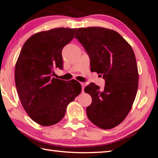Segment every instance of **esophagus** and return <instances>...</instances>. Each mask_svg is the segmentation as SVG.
Segmentation results:
<instances>
[{"label":"esophagus","instance_id":"obj_1","mask_svg":"<svg viewBox=\"0 0 158 158\" xmlns=\"http://www.w3.org/2000/svg\"><path fill=\"white\" fill-rule=\"evenodd\" d=\"M81 83V85L82 86V92H83V90H84V88H85V83H83V82H80Z\"/></svg>","mask_w":158,"mask_h":158}]
</instances>
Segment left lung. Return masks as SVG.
Masks as SVG:
<instances>
[{
    "label": "left lung",
    "mask_w": 158,
    "mask_h": 158,
    "mask_svg": "<svg viewBox=\"0 0 158 158\" xmlns=\"http://www.w3.org/2000/svg\"><path fill=\"white\" fill-rule=\"evenodd\" d=\"M75 38L88 54L91 70L106 79L103 91L93 83L85 88L92 99L86 108L87 116L98 127L112 129L126 118L136 96L138 70L134 52L118 33L106 28H79Z\"/></svg>",
    "instance_id": "left-lung-1"
}]
</instances>
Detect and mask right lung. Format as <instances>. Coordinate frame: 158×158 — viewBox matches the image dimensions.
<instances>
[{"instance_id": "add662e5", "label": "right lung", "mask_w": 158, "mask_h": 158, "mask_svg": "<svg viewBox=\"0 0 158 158\" xmlns=\"http://www.w3.org/2000/svg\"><path fill=\"white\" fill-rule=\"evenodd\" d=\"M76 29L55 28L34 34L21 49L15 68V83L22 106L34 122L51 126L60 122L66 107L81 92L76 80L53 77L63 69L62 49Z\"/></svg>"}]
</instances>
